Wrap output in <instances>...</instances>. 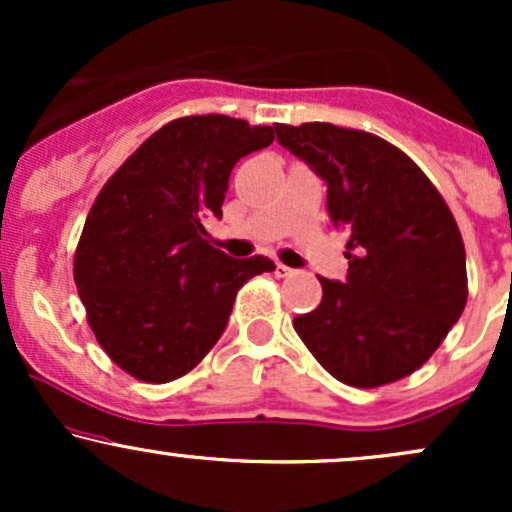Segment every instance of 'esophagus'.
<instances>
[{"label": "esophagus", "mask_w": 512, "mask_h": 512, "mask_svg": "<svg viewBox=\"0 0 512 512\" xmlns=\"http://www.w3.org/2000/svg\"><path fill=\"white\" fill-rule=\"evenodd\" d=\"M276 274H279V276H293V274H296V269H291V267H286V264L276 262Z\"/></svg>", "instance_id": "1"}]
</instances>
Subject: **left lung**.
I'll return each instance as SVG.
<instances>
[{"instance_id":"1","label":"left lung","mask_w":512,"mask_h":512,"mask_svg":"<svg viewBox=\"0 0 512 512\" xmlns=\"http://www.w3.org/2000/svg\"><path fill=\"white\" fill-rule=\"evenodd\" d=\"M276 142L327 182V211L349 231L344 281L293 317L327 373L380 387L431 358L467 303V257L448 204L424 170L375 134L330 122L274 125Z\"/></svg>"}]
</instances>
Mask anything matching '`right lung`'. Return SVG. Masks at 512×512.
<instances>
[{
	"label": "right lung",
	"mask_w": 512,
	"mask_h": 512,
	"mask_svg": "<svg viewBox=\"0 0 512 512\" xmlns=\"http://www.w3.org/2000/svg\"><path fill=\"white\" fill-rule=\"evenodd\" d=\"M274 142V127L192 115L151 134L96 197L74 255V281L98 344L144 383H170L209 354L245 281L269 257L236 260L209 245L231 170Z\"/></svg>",
	"instance_id": "right-lung-1"
}]
</instances>
